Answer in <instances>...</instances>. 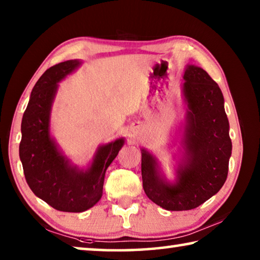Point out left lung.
I'll return each instance as SVG.
<instances>
[{
	"mask_svg": "<svg viewBox=\"0 0 260 260\" xmlns=\"http://www.w3.org/2000/svg\"><path fill=\"white\" fill-rule=\"evenodd\" d=\"M183 91L188 103L184 146L187 162L178 170V182L159 178L156 160L142 150L143 189L153 203L170 211L195 209L223 186L232 155L230 124L221 90L208 72L189 65Z\"/></svg>",
	"mask_w": 260,
	"mask_h": 260,
	"instance_id": "1",
	"label": "left lung"
}]
</instances>
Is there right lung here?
<instances>
[{"label":"right lung","mask_w":260,"mask_h":260,"mask_svg":"<svg viewBox=\"0 0 260 260\" xmlns=\"http://www.w3.org/2000/svg\"><path fill=\"white\" fill-rule=\"evenodd\" d=\"M79 64V60H67L48 69L35 83L21 121L19 157L26 182L38 197L64 212H82L98 203L105 171L124 144L119 139L101 147L86 172L70 166L57 150L49 135L51 103L57 82Z\"/></svg>","instance_id":"add662e5"}]
</instances>
